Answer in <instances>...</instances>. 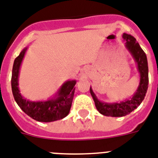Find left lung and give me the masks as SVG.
<instances>
[{"instance_id":"obj_1","label":"left lung","mask_w":158,"mask_h":158,"mask_svg":"<svg viewBox=\"0 0 158 158\" xmlns=\"http://www.w3.org/2000/svg\"><path fill=\"white\" fill-rule=\"evenodd\" d=\"M122 38L125 42V47L130 53L136 64V69L140 75V82L134 94L129 99L114 103H106L99 100L90 87V92L95 102L96 109L102 115L112 117H121L132 112L144 100L149 85V67L147 57L136 39L130 34L124 33Z\"/></svg>"}]
</instances>
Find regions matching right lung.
<instances>
[{"mask_svg":"<svg viewBox=\"0 0 158 158\" xmlns=\"http://www.w3.org/2000/svg\"><path fill=\"white\" fill-rule=\"evenodd\" d=\"M28 47H25L14 60L12 71L11 86L14 99L21 109L34 120L40 122H53L63 119L71 110L75 94V79L67 80L61 85L52 97L46 100L32 101L24 97L19 89L20 68Z\"/></svg>","mask_w":158,"mask_h":158,"instance_id":"1","label":"right lung"}]
</instances>
